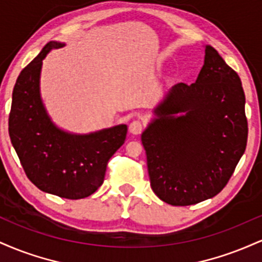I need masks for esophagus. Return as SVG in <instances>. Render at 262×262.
<instances>
[{
	"label": "esophagus",
	"instance_id": "1",
	"mask_svg": "<svg viewBox=\"0 0 262 262\" xmlns=\"http://www.w3.org/2000/svg\"><path fill=\"white\" fill-rule=\"evenodd\" d=\"M141 130H143V123L140 121H133L129 124V132H130L132 134L138 135L141 133Z\"/></svg>",
	"mask_w": 262,
	"mask_h": 262
}]
</instances>
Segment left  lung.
Masks as SVG:
<instances>
[{"label": "left lung", "mask_w": 262, "mask_h": 262, "mask_svg": "<svg viewBox=\"0 0 262 262\" xmlns=\"http://www.w3.org/2000/svg\"><path fill=\"white\" fill-rule=\"evenodd\" d=\"M196 82H180L154 110L141 134L154 193L191 206L225 187L248 141L242 81L210 45Z\"/></svg>", "instance_id": "obj_1"}]
</instances>
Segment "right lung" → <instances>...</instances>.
<instances>
[{"label":"right lung","mask_w":262,"mask_h":262,"mask_svg":"<svg viewBox=\"0 0 262 262\" xmlns=\"http://www.w3.org/2000/svg\"><path fill=\"white\" fill-rule=\"evenodd\" d=\"M64 43L49 41L20 71L12 93L8 132L27 177L39 189L68 200L91 196L103 183L108 160L124 144L127 125L90 134L56 127L40 97L43 59Z\"/></svg>","instance_id":"right-lung-1"}]
</instances>
